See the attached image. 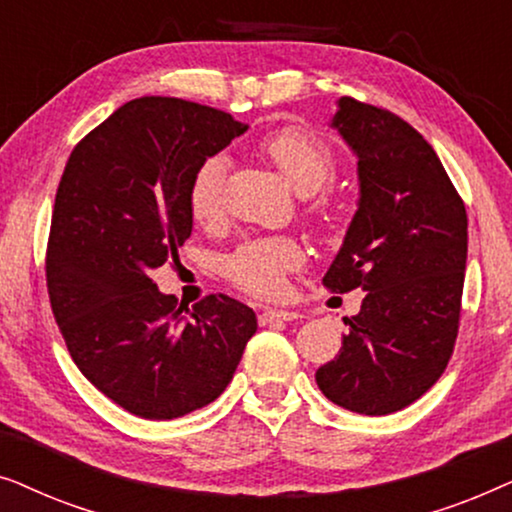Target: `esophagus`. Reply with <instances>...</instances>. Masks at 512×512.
I'll list each match as a JSON object with an SVG mask.
<instances>
[{"instance_id": "esophagus-1", "label": "esophagus", "mask_w": 512, "mask_h": 512, "mask_svg": "<svg viewBox=\"0 0 512 512\" xmlns=\"http://www.w3.org/2000/svg\"><path fill=\"white\" fill-rule=\"evenodd\" d=\"M293 319H298V312H291V310H263L261 312V317H258V321H261V324L265 326V324H275V321H293Z\"/></svg>"}]
</instances>
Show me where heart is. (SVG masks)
<instances>
[{
  "label": "heart",
  "instance_id": "heart-1",
  "mask_svg": "<svg viewBox=\"0 0 512 512\" xmlns=\"http://www.w3.org/2000/svg\"><path fill=\"white\" fill-rule=\"evenodd\" d=\"M258 151L270 158L300 193L324 188L338 170L333 146L317 132L300 125H286L268 132L258 139ZM223 186H226V158L209 156L195 167L186 186V207L198 226L209 228L221 223L226 212ZM310 216L319 228H328L335 219L328 202L310 207ZM303 263L305 249L296 237H256L242 242L223 258V275L230 284L251 296L277 298L286 291V277L303 268Z\"/></svg>",
  "mask_w": 512,
  "mask_h": 512
}]
</instances>
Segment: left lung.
<instances>
[{
  "mask_svg": "<svg viewBox=\"0 0 512 512\" xmlns=\"http://www.w3.org/2000/svg\"><path fill=\"white\" fill-rule=\"evenodd\" d=\"M333 125L359 158L361 200L324 286L366 298L345 317L349 333L317 384L340 408L389 415L424 396L452 359L466 207L433 146L401 116L342 97Z\"/></svg>",
  "mask_w": 512,
  "mask_h": 512,
  "instance_id": "left-lung-1",
  "label": "left lung"
}]
</instances>
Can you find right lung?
Segmentation results:
<instances>
[{
  "label": "right lung",
  "mask_w": 512,
  "mask_h": 512,
  "mask_svg": "<svg viewBox=\"0 0 512 512\" xmlns=\"http://www.w3.org/2000/svg\"><path fill=\"white\" fill-rule=\"evenodd\" d=\"M242 132L221 109L137 97L90 130L62 172L46 247L53 317L81 373L137 417L205 408L256 333L240 300L212 293L188 312L151 279L191 237L195 167Z\"/></svg>",
  "instance_id": "right-lung-1"
}]
</instances>
